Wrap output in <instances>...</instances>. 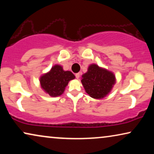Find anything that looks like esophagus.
<instances>
[{
  "label": "esophagus",
  "instance_id": "34e87169",
  "mask_svg": "<svg viewBox=\"0 0 154 154\" xmlns=\"http://www.w3.org/2000/svg\"><path fill=\"white\" fill-rule=\"evenodd\" d=\"M80 75H81V74H80V73H75V78H76L77 79H79L80 78Z\"/></svg>",
  "mask_w": 154,
  "mask_h": 154
}]
</instances>
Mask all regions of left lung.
Here are the masks:
<instances>
[{
	"label": "left lung",
	"mask_w": 154,
	"mask_h": 154,
	"mask_svg": "<svg viewBox=\"0 0 154 154\" xmlns=\"http://www.w3.org/2000/svg\"><path fill=\"white\" fill-rule=\"evenodd\" d=\"M116 79L112 71L91 64L82 75L81 83L85 92L94 99H102L112 90Z\"/></svg>",
	"instance_id": "left-lung-1"
}]
</instances>
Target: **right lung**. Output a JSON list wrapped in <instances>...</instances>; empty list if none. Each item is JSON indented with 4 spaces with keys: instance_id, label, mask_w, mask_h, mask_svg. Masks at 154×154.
I'll return each mask as SVG.
<instances>
[{
    "instance_id": "1",
    "label": "right lung",
    "mask_w": 154,
    "mask_h": 154,
    "mask_svg": "<svg viewBox=\"0 0 154 154\" xmlns=\"http://www.w3.org/2000/svg\"><path fill=\"white\" fill-rule=\"evenodd\" d=\"M75 78L70 71H64L61 65L55 64L48 72L41 75L39 81L43 91L56 97L64 93L69 82Z\"/></svg>"
}]
</instances>
